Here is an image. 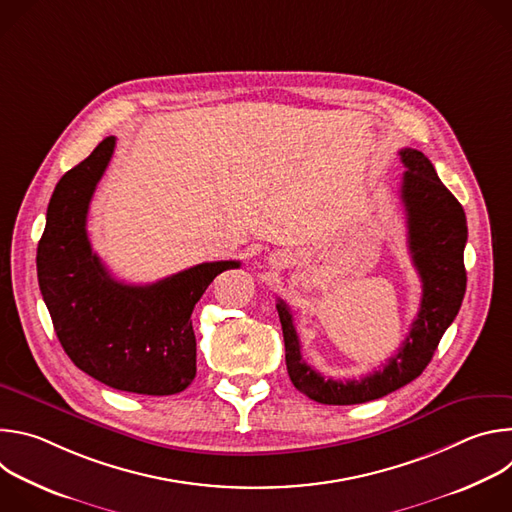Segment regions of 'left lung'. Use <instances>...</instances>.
Returning <instances> with one entry per match:
<instances>
[{"label": "left lung", "mask_w": 512, "mask_h": 512, "mask_svg": "<svg viewBox=\"0 0 512 512\" xmlns=\"http://www.w3.org/2000/svg\"><path fill=\"white\" fill-rule=\"evenodd\" d=\"M399 156L407 170L401 182V202L407 216L409 253L423 287L417 318L399 352L360 381L324 379L302 358L294 318L283 300L277 302L289 379L300 393L324 405L367 403L417 379L458 316L466 294L468 225L464 208L421 152L405 148Z\"/></svg>", "instance_id": "8db88e82"}]
</instances>
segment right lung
I'll use <instances>...</instances> for the list:
<instances>
[{"label":"right lung","instance_id":"right-lung-1","mask_svg":"<svg viewBox=\"0 0 512 512\" xmlns=\"http://www.w3.org/2000/svg\"><path fill=\"white\" fill-rule=\"evenodd\" d=\"M115 150L105 137L56 184L38 243V285L68 358L117 391L174 395L196 377L192 310L239 261H212L150 285L111 277L87 237V212Z\"/></svg>","mask_w":512,"mask_h":512}]
</instances>
